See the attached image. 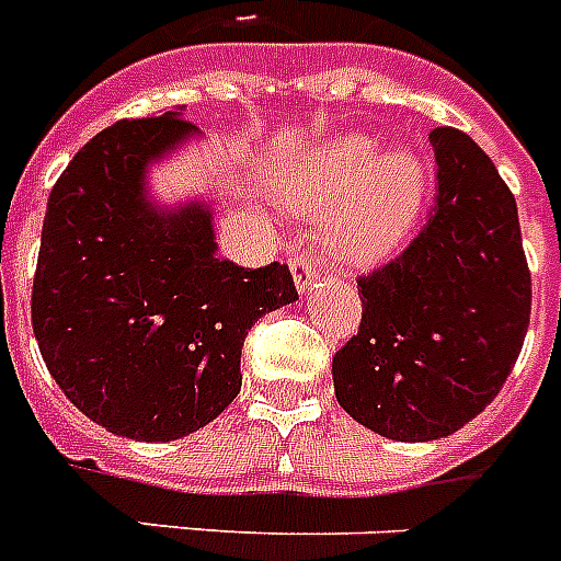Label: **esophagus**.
<instances>
[{
    "instance_id": "esophagus-1",
    "label": "esophagus",
    "mask_w": 561,
    "mask_h": 561,
    "mask_svg": "<svg viewBox=\"0 0 561 561\" xmlns=\"http://www.w3.org/2000/svg\"><path fill=\"white\" fill-rule=\"evenodd\" d=\"M290 273H294L296 290H299V294L311 290L317 276H320V271H317V265L308 259V253H296V256L290 259Z\"/></svg>"
}]
</instances>
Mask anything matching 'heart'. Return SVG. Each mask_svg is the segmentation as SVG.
I'll list each match as a JSON object with an SVG mask.
<instances>
[{"instance_id":"1","label":"heart","mask_w":561,"mask_h":561,"mask_svg":"<svg viewBox=\"0 0 561 561\" xmlns=\"http://www.w3.org/2000/svg\"><path fill=\"white\" fill-rule=\"evenodd\" d=\"M371 140L352 138L322 154L320 170L290 195L299 213H328L325 250L343 265H375L400 248L423 204L421 161L391 152L377 163Z\"/></svg>"}]
</instances>
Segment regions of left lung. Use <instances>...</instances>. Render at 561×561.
Segmentation results:
<instances>
[{
    "label": "left lung",
    "mask_w": 561,
    "mask_h": 561,
    "mask_svg": "<svg viewBox=\"0 0 561 561\" xmlns=\"http://www.w3.org/2000/svg\"><path fill=\"white\" fill-rule=\"evenodd\" d=\"M430 144L438 195L398 259L359 276V331L334 354V391L391 440H438L490 407L530 325L516 198L470 135Z\"/></svg>",
    "instance_id": "8db88e82"
}]
</instances>
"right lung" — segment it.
Wrapping results in <instances>:
<instances>
[{"mask_svg": "<svg viewBox=\"0 0 561 561\" xmlns=\"http://www.w3.org/2000/svg\"><path fill=\"white\" fill-rule=\"evenodd\" d=\"M195 131L184 108L117 121L75 154L45 209L36 343L66 398L131 440L216 421L241 389L250 328L299 299L288 265L218 256L209 207L149 198V163Z\"/></svg>", "mask_w": 561, "mask_h": 561, "instance_id": "1", "label": "right lung"}]
</instances>
